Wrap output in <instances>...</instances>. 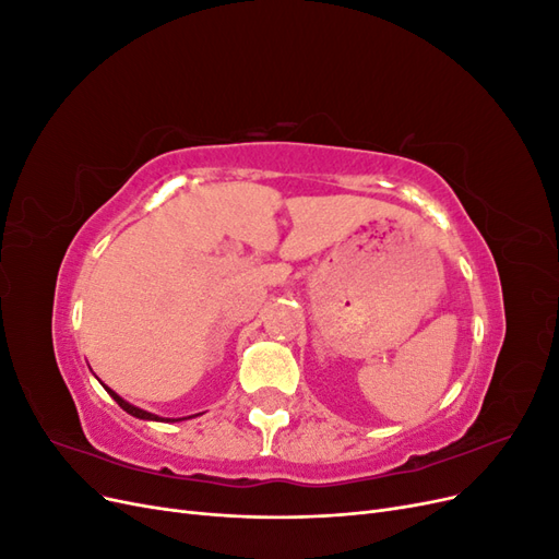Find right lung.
I'll return each mask as SVG.
<instances>
[{"instance_id":"right-lung-1","label":"right lung","mask_w":559,"mask_h":559,"mask_svg":"<svg viewBox=\"0 0 559 559\" xmlns=\"http://www.w3.org/2000/svg\"><path fill=\"white\" fill-rule=\"evenodd\" d=\"M105 389H107V392L111 394V399H114V401H116L118 405H121V408H123L126 413H130L132 417H140V419H156V421L160 419L158 415H151V413H146V411H140V408H134V405H130L128 401H123V399H121V396H118L116 392H111V389H109V386H105ZM160 421H163V419H160Z\"/></svg>"}]
</instances>
